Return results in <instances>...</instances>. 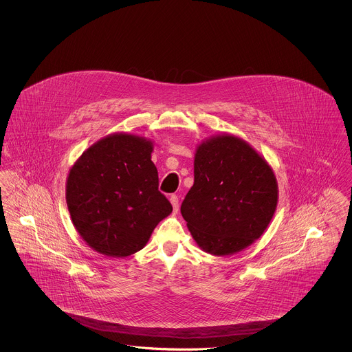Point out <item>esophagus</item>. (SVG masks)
I'll list each match as a JSON object with an SVG mask.
<instances>
[{
    "mask_svg": "<svg viewBox=\"0 0 352 352\" xmlns=\"http://www.w3.org/2000/svg\"><path fill=\"white\" fill-rule=\"evenodd\" d=\"M170 201H171V204H173L174 211L177 212V211H178V208H179V199H178V195H171V197H170Z\"/></svg>",
    "mask_w": 352,
    "mask_h": 352,
    "instance_id": "34e87169",
    "label": "esophagus"
}]
</instances>
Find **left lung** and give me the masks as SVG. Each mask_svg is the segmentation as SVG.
Segmentation results:
<instances>
[{"instance_id": "left-lung-1", "label": "left lung", "mask_w": 352, "mask_h": 352, "mask_svg": "<svg viewBox=\"0 0 352 352\" xmlns=\"http://www.w3.org/2000/svg\"><path fill=\"white\" fill-rule=\"evenodd\" d=\"M278 186L268 162L232 134L203 141L194 160V184L181 206L201 250L234 254L257 240L274 215Z\"/></svg>"}]
</instances>
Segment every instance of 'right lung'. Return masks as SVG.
Segmentation results:
<instances>
[{
  "mask_svg": "<svg viewBox=\"0 0 352 352\" xmlns=\"http://www.w3.org/2000/svg\"><path fill=\"white\" fill-rule=\"evenodd\" d=\"M145 137L113 133L95 142L69 170L68 211L76 231L96 252L126 257L141 251L173 207L158 190Z\"/></svg>",
  "mask_w": 352,
  "mask_h": 352,
  "instance_id": "obj_1",
  "label": "right lung"
}]
</instances>
